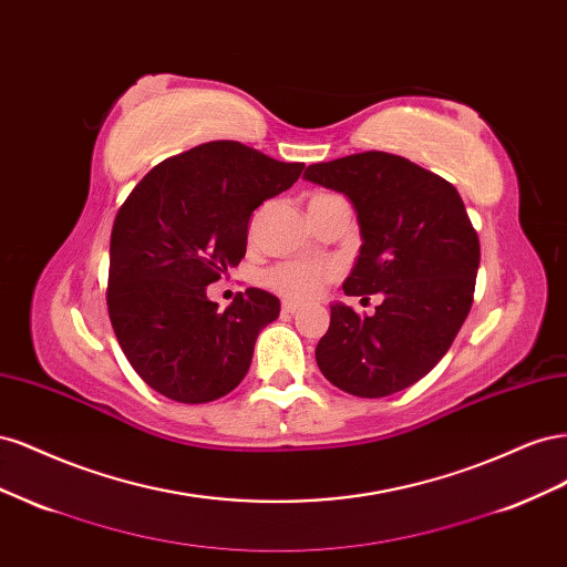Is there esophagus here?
Returning a JSON list of instances; mask_svg holds the SVG:
<instances>
[{
    "mask_svg": "<svg viewBox=\"0 0 567 567\" xmlns=\"http://www.w3.org/2000/svg\"><path fill=\"white\" fill-rule=\"evenodd\" d=\"M281 310H284L286 315H296V312L300 310V302H296V300H286V302L281 305Z\"/></svg>",
    "mask_w": 567,
    "mask_h": 567,
    "instance_id": "obj_1",
    "label": "esophagus"
}]
</instances>
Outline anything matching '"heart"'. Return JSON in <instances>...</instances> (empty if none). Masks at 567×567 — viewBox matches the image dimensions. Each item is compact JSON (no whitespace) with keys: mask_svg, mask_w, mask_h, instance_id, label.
Masks as SVG:
<instances>
[{"mask_svg":"<svg viewBox=\"0 0 567 567\" xmlns=\"http://www.w3.org/2000/svg\"><path fill=\"white\" fill-rule=\"evenodd\" d=\"M333 267L307 265V262H281L267 269L265 284L274 293L288 300H315L321 296L323 286L333 279Z\"/></svg>","mask_w":567,"mask_h":567,"instance_id":"b5f03b06","label":"heart"}]
</instances>
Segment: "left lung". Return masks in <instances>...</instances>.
<instances>
[{"label":"left lung","mask_w":567,"mask_h":567,"mask_svg":"<svg viewBox=\"0 0 567 567\" xmlns=\"http://www.w3.org/2000/svg\"><path fill=\"white\" fill-rule=\"evenodd\" d=\"M305 177L346 194L357 210L364 244L346 296L383 293L373 317L331 305L317 364L340 390L388 398L452 348L473 305L477 234L447 179L385 151L315 163Z\"/></svg>","instance_id":"1"}]
</instances>
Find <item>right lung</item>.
I'll return each mask as SVG.
<instances>
[{
  "label": "right lung",
  "mask_w": 567,
  "mask_h": 567,
  "mask_svg": "<svg viewBox=\"0 0 567 567\" xmlns=\"http://www.w3.org/2000/svg\"><path fill=\"white\" fill-rule=\"evenodd\" d=\"M302 167L238 142H208L132 188L113 221L106 302L120 348L146 385L203 404L244 381L279 298L248 288L217 310L205 286L244 260L252 210L293 186Z\"/></svg>",
  "instance_id": "obj_1"
}]
</instances>
